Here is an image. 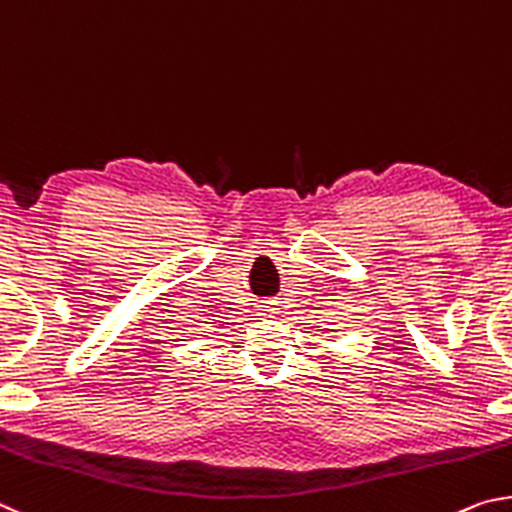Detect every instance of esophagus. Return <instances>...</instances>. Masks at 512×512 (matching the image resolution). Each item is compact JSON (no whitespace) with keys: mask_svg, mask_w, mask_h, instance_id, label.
I'll return each instance as SVG.
<instances>
[{"mask_svg":"<svg viewBox=\"0 0 512 512\" xmlns=\"http://www.w3.org/2000/svg\"><path fill=\"white\" fill-rule=\"evenodd\" d=\"M276 312V308L272 306V303H265V306H261V315H265V317H272Z\"/></svg>","mask_w":512,"mask_h":512,"instance_id":"34e87169","label":"esophagus"}]
</instances>
